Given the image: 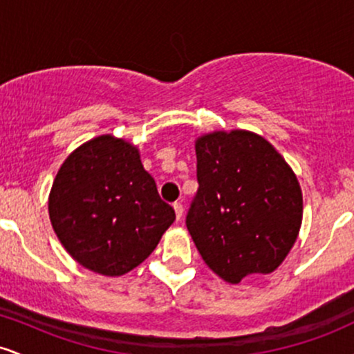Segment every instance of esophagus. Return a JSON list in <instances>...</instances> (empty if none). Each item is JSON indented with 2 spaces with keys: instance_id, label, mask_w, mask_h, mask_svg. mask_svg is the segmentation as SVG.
Returning a JSON list of instances; mask_svg holds the SVG:
<instances>
[{
  "instance_id": "1",
  "label": "esophagus",
  "mask_w": 354,
  "mask_h": 354,
  "mask_svg": "<svg viewBox=\"0 0 354 354\" xmlns=\"http://www.w3.org/2000/svg\"><path fill=\"white\" fill-rule=\"evenodd\" d=\"M173 208H174V213H176V219L180 221V219L183 218V211H185V209H183V205H181V203H174Z\"/></svg>"
}]
</instances>
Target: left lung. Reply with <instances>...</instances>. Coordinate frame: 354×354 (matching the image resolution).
Returning <instances> with one entry per match:
<instances>
[{"label":"left lung","mask_w":354,"mask_h":354,"mask_svg":"<svg viewBox=\"0 0 354 354\" xmlns=\"http://www.w3.org/2000/svg\"><path fill=\"white\" fill-rule=\"evenodd\" d=\"M194 149L200 188L186 226L201 258L231 284L273 273L301 228L303 194L291 166L246 129L206 133Z\"/></svg>","instance_id":"8db88e82"}]
</instances>
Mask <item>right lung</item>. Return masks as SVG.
Returning a JSON list of instances; mask_svg holds the SVG:
<instances>
[{"label":"right lung","mask_w":354,"mask_h":354,"mask_svg":"<svg viewBox=\"0 0 354 354\" xmlns=\"http://www.w3.org/2000/svg\"><path fill=\"white\" fill-rule=\"evenodd\" d=\"M48 211L71 258L104 276L141 265L176 218L141 165L140 149L113 135L93 138L64 160Z\"/></svg>","instance_id":"obj_1"}]
</instances>
